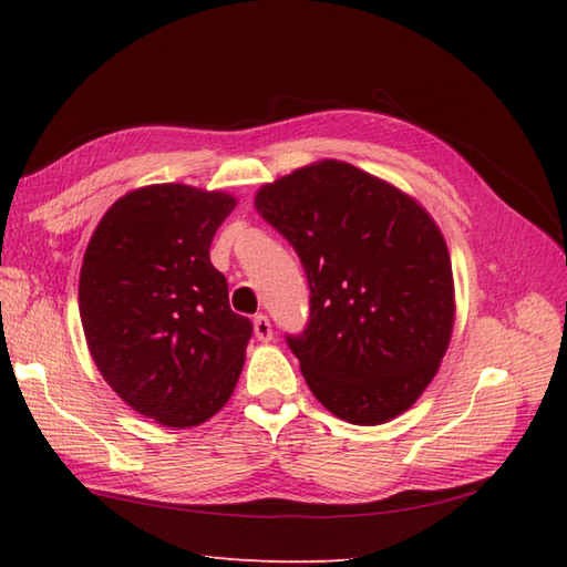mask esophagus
Here are the masks:
<instances>
[{
    "label": "esophagus",
    "instance_id": "1",
    "mask_svg": "<svg viewBox=\"0 0 567 567\" xmlns=\"http://www.w3.org/2000/svg\"><path fill=\"white\" fill-rule=\"evenodd\" d=\"M252 331H256V339L258 341L268 343L272 339V323H270V319L265 317V315H258L256 319H252Z\"/></svg>",
    "mask_w": 567,
    "mask_h": 567
}]
</instances>
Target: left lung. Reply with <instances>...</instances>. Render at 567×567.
Wrapping results in <instances>:
<instances>
[{
	"label": "left lung",
	"instance_id": "8db88e82",
	"mask_svg": "<svg viewBox=\"0 0 567 567\" xmlns=\"http://www.w3.org/2000/svg\"><path fill=\"white\" fill-rule=\"evenodd\" d=\"M256 209L305 265L309 323L287 346L309 390L348 424L406 412L453 333V270L436 221L402 189L341 161L262 185Z\"/></svg>",
	"mask_w": 567,
	"mask_h": 567
}]
</instances>
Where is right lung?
<instances>
[{"label": "right lung", "mask_w": 567, "mask_h": 567, "mask_svg": "<svg viewBox=\"0 0 567 567\" xmlns=\"http://www.w3.org/2000/svg\"><path fill=\"white\" fill-rule=\"evenodd\" d=\"M234 207L226 192L141 187L106 209L84 250L80 319L94 365L163 426L212 419L244 368L252 323L228 307L226 277L209 260Z\"/></svg>", "instance_id": "obj_1"}]
</instances>
